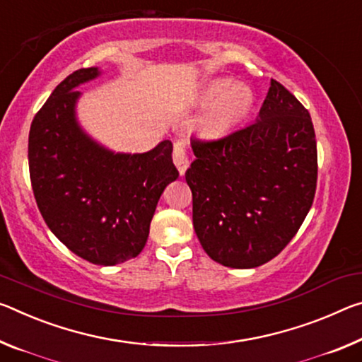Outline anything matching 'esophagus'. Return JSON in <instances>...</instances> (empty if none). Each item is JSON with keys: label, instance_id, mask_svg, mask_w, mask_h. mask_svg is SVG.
I'll list each match as a JSON object with an SVG mask.
<instances>
[{"label": "esophagus", "instance_id": "1", "mask_svg": "<svg viewBox=\"0 0 362 362\" xmlns=\"http://www.w3.org/2000/svg\"><path fill=\"white\" fill-rule=\"evenodd\" d=\"M172 158H174V164L177 165V169H179V174L185 175V170L188 168V164H190V160H188L187 151H185V148H183L182 143H179V141L175 143L174 154H172Z\"/></svg>", "mask_w": 362, "mask_h": 362}]
</instances>
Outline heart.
Listing matches in <instances>:
<instances>
[{
  "mask_svg": "<svg viewBox=\"0 0 362 362\" xmlns=\"http://www.w3.org/2000/svg\"><path fill=\"white\" fill-rule=\"evenodd\" d=\"M255 91L233 78H214L194 96V105L204 107L198 117V132L208 139L230 134L242 125L255 107Z\"/></svg>",
  "mask_w": 362,
  "mask_h": 362,
  "instance_id": "1",
  "label": "heart"
}]
</instances>
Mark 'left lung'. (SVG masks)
<instances>
[{"mask_svg":"<svg viewBox=\"0 0 362 362\" xmlns=\"http://www.w3.org/2000/svg\"><path fill=\"white\" fill-rule=\"evenodd\" d=\"M185 172L193 227L212 261L253 269L282 251L308 216L317 146L308 109L271 80L256 122L217 140H192Z\"/></svg>","mask_w":362,"mask_h":362,"instance_id":"obj_1","label":"left lung"}]
</instances>
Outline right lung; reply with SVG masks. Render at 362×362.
Instances as JSON below:
<instances>
[{"mask_svg": "<svg viewBox=\"0 0 362 362\" xmlns=\"http://www.w3.org/2000/svg\"><path fill=\"white\" fill-rule=\"evenodd\" d=\"M100 67L78 69L53 90L33 117L28 168L37 206L49 230L72 253L116 266L145 248L164 188L179 177L172 143L145 153H116L80 125V85Z\"/></svg>", "mask_w": 362, "mask_h": 362, "instance_id": "1", "label": "right lung"}]
</instances>
